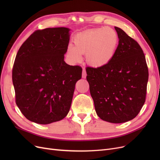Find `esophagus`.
I'll return each instance as SVG.
<instances>
[{
  "mask_svg": "<svg viewBox=\"0 0 160 160\" xmlns=\"http://www.w3.org/2000/svg\"><path fill=\"white\" fill-rule=\"evenodd\" d=\"M86 77H87L86 71H85V69H83V72H82V77H83V79H85V78H86Z\"/></svg>",
  "mask_w": 160,
  "mask_h": 160,
  "instance_id": "obj_1",
  "label": "esophagus"
}]
</instances>
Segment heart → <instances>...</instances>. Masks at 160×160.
I'll list each match as a JSON object with an SVG mask.
<instances>
[{
    "instance_id": "1",
    "label": "heart",
    "mask_w": 160,
    "mask_h": 160,
    "mask_svg": "<svg viewBox=\"0 0 160 160\" xmlns=\"http://www.w3.org/2000/svg\"><path fill=\"white\" fill-rule=\"evenodd\" d=\"M118 32L111 27L91 28L77 33L75 46H67L66 55L72 63H79L81 55H86L88 63L94 67H103L113 59L119 45Z\"/></svg>"
}]
</instances>
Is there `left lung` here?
<instances>
[{
	"mask_svg": "<svg viewBox=\"0 0 160 160\" xmlns=\"http://www.w3.org/2000/svg\"><path fill=\"white\" fill-rule=\"evenodd\" d=\"M119 41L117 52L103 67H88L87 80L99 117L120 123L135 118L146 101L148 68L141 47L122 28L115 27Z\"/></svg>",
	"mask_w": 160,
	"mask_h": 160,
	"instance_id": "1",
	"label": "left lung"
}]
</instances>
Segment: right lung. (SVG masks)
Returning a JSON list of instances; mask_svg holds the SVG:
<instances>
[{"label":"right lung","instance_id":"add662e5","mask_svg":"<svg viewBox=\"0 0 160 160\" xmlns=\"http://www.w3.org/2000/svg\"><path fill=\"white\" fill-rule=\"evenodd\" d=\"M69 31L65 27L35 31L18 49L12 73L15 100L31 122L49 124L69 113L82 75L80 66L64 61Z\"/></svg>","mask_w":160,"mask_h":160}]
</instances>
